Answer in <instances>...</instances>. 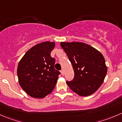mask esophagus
<instances>
[{"mask_svg":"<svg viewBox=\"0 0 122 122\" xmlns=\"http://www.w3.org/2000/svg\"><path fill=\"white\" fill-rule=\"evenodd\" d=\"M61 73L62 76H64V71L63 70H62L61 71Z\"/></svg>","mask_w":122,"mask_h":122,"instance_id":"esophagus-1","label":"esophagus"}]
</instances>
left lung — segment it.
Wrapping results in <instances>:
<instances>
[{
  "mask_svg": "<svg viewBox=\"0 0 122 122\" xmlns=\"http://www.w3.org/2000/svg\"><path fill=\"white\" fill-rule=\"evenodd\" d=\"M73 66L74 77L66 83L81 97L95 92L101 86L107 73L105 59L100 51L82 42L60 43Z\"/></svg>",
  "mask_w": 122,
  "mask_h": 122,
  "instance_id": "1",
  "label": "left lung"
}]
</instances>
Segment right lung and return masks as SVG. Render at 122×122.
Returning a JSON list of instances; mask_svg holds the SVG:
<instances>
[{
	"label": "right lung",
	"instance_id": "obj_1",
	"mask_svg": "<svg viewBox=\"0 0 122 122\" xmlns=\"http://www.w3.org/2000/svg\"><path fill=\"white\" fill-rule=\"evenodd\" d=\"M55 46L52 42L38 43L30 48L19 62V84L31 97L43 98L55 87L60 74L54 68L55 60L51 56Z\"/></svg>",
	"mask_w": 122,
	"mask_h": 122
}]
</instances>
